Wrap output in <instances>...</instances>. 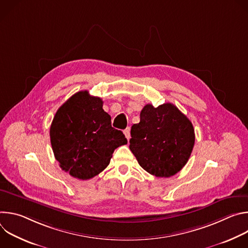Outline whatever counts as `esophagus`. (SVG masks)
<instances>
[{"mask_svg":"<svg viewBox=\"0 0 248 248\" xmlns=\"http://www.w3.org/2000/svg\"><path fill=\"white\" fill-rule=\"evenodd\" d=\"M124 135H125L126 139L129 140V138H130V128H129V127H126V128L124 130Z\"/></svg>","mask_w":248,"mask_h":248,"instance_id":"esophagus-1","label":"esophagus"}]
</instances>
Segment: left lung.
Masks as SVG:
<instances>
[{"mask_svg": "<svg viewBox=\"0 0 248 248\" xmlns=\"http://www.w3.org/2000/svg\"><path fill=\"white\" fill-rule=\"evenodd\" d=\"M129 149L138 164L158 178H170L187 163L195 134L191 122L174 105L144 106L131 126Z\"/></svg>", "mask_w": 248, "mask_h": 248, "instance_id": "obj_1", "label": "left lung"}]
</instances>
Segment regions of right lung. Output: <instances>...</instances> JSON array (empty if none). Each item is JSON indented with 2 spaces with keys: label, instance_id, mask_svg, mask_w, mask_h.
<instances>
[{
  "label": "right lung",
  "instance_id": "obj_1",
  "mask_svg": "<svg viewBox=\"0 0 248 248\" xmlns=\"http://www.w3.org/2000/svg\"><path fill=\"white\" fill-rule=\"evenodd\" d=\"M50 138L62 170L83 181L104 170L115 149L127 143L124 134L112 127L102 99L86 90L74 94L59 108Z\"/></svg>",
  "mask_w": 248,
  "mask_h": 248
}]
</instances>
